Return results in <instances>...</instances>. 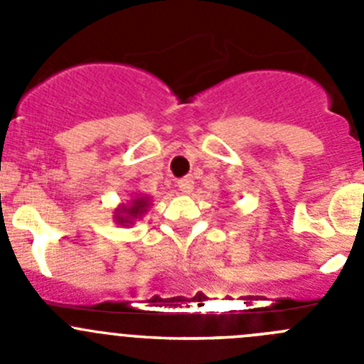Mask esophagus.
Returning <instances> with one entry per match:
<instances>
[{"mask_svg":"<svg viewBox=\"0 0 364 364\" xmlns=\"http://www.w3.org/2000/svg\"><path fill=\"white\" fill-rule=\"evenodd\" d=\"M178 188L181 190L183 193H190L193 190V181L190 178H183L178 181Z\"/></svg>","mask_w":364,"mask_h":364,"instance_id":"esophagus-1","label":"esophagus"}]
</instances>
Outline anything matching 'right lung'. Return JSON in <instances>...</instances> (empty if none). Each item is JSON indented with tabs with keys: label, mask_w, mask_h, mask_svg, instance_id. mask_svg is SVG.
<instances>
[{
	"label": "right lung",
	"mask_w": 364,
	"mask_h": 364,
	"mask_svg": "<svg viewBox=\"0 0 364 364\" xmlns=\"http://www.w3.org/2000/svg\"><path fill=\"white\" fill-rule=\"evenodd\" d=\"M149 203H151L149 198L131 199L129 205H122L114 210V220H117V224H122V226H129V224L134 223L136 219H140L147 212Z\"/></svg>",
	"instance_id": "1"
}]
</instances>
